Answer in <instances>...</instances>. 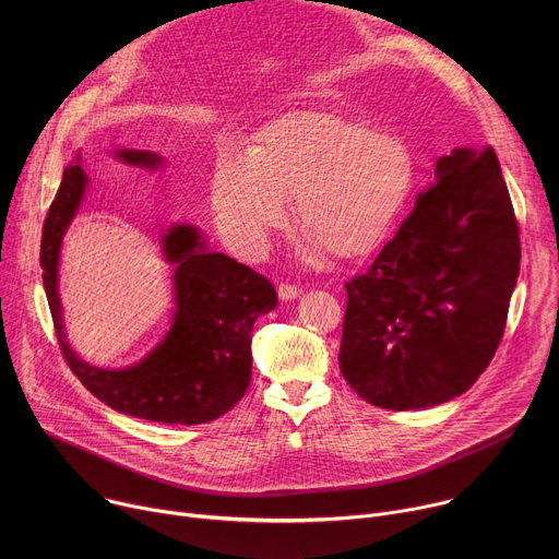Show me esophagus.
I'll return each mask as SVG.
<instances>
[{
	"label": "esophagus",
	"mask_w": 559,
	"mask_h": 559,
	"mask_svg": "<svg viewBox=\"0 0 559 559\" xmlns=\"http://www.w3.org/2000/svg\"><path fill=\"white\" fill-rule=\"evenodd\" d=\"M300 287H296V285H292V283H281L278 285V296H281V300H292V298H296V296H300Z\"/></svg>",
	"instance_id": "obj_1"
}]
</instances>
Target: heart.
I'll return each instance as SVG.
<instances>
[{
    "mask_svg": "<svg viewBox=\"0 0 559 559\" xmlns=\"http://www.w3.org/2000/svg\"><path fill=\"white\" fill-rule=\"evenodd\" d=\"M414 183L403 139L334 110H296L272 121L250 154L218 152L210 203L227 241L246 252L265 248L294 199V221L313 246L360 259L393 229Z\"/></svg>",
    "mask_w": 559,
    "mask_h": 559,
    "instance_id": "obj_1",
    "label": "heart"
}]
</instances>
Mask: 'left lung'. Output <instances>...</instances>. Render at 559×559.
<instances>
[{"mask_svg":"<svg viewBox=\"0 0 559 559\" xmlns=\"http://www.w3.org/2000/svg\"><path fill=\"white\" fill-rule=\"evenodd\" d=\"M520 274V227L493 147H455L365 274L345 283L341 371L393 412L442 405L489 367Z\"/></svg>","mask_w":559,"mask_h":559,"instance_id":"obj_1","label":"left lung"}]
</instances>
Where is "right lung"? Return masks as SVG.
<instances>
[{
    "mask_svg": "<svg viewBox=\"0 0 559 559\" xmlns=\"http://www.w3.org/2000/svg\"><path fill=\"white\" fill-rule=\"evenodd\" d=\"M128 166L156 168L162 156L117 150ZM82 166H68L48 210L39 263L63 360L82 384L115 412L168 425H201L229 412L252 378V328L276 307L274 285L252 267L207 250L194 225H175L164 236V254L175 270V323L141 362L99 369L79 360L63 334L57 294L61 238L86 190Z\"/></svg>",
    "mask_w": 559,
    "mask_h": 559,
    "instance_id": "1",
    "label": "right lung"
}]
</instances>
